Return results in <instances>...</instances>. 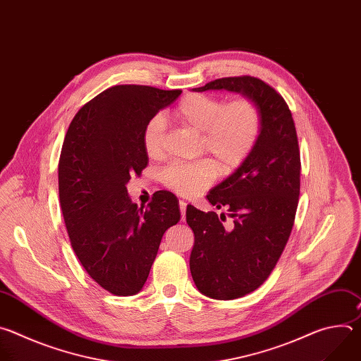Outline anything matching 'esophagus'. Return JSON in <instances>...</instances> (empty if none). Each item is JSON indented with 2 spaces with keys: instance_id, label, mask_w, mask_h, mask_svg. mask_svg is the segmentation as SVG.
I'll use <instances>...</instances> for the list:
<instances>
[{
  "instance_id": "obj_1",
  "label": "esophagus",
  "mask_w": 361,
  "mask_h": 361,
  "mask_svg": "<svg viewBox=\"0 0 361 361\" xmlns=\"http://www.w3.org/2000/svg\"><path fill=\"white\" fill-rule=\"evenodd\" d=\"M185 210H187V202L180 201V212H181V221H185Z\"/></svg>"
}]
</instances>
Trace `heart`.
I'll use <instances>...</instances> for the list:
<instances>
[{
    "instance_id": "heart-1",
    "label": "heart",
    "mask_w": 361,
    "mask_h": 361,
    "mask_svg": "<svg viewBox=\"0 0 361 361\" xmlns=\"http://www.w3.org/2000/svg\"><path fill=\"white\" fill-rule=\"evenodd\" d=\"M176 120L185 128L201 134L200 156L210 159L194 163H174L161 174V183L181 197H194L209 188L219 176V164L224 174L240 169L251 156L260 140L263 117L252 98L238 97L231 101L209 95L188 94L174 110ZM166 124L161 116H154L144 127L142 147L149 159L164 154Z\"/></svg>"
}]
</instances>
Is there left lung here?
<instances>
[{"mask_svg": "<svg viewBox=\"0 0 361 361\" xmlns=\"http://www.w3.org/2000/svg\"><path fill=\"white\" fill-rule=\"evenodd\" d=\"M197 91L228 90L252 98L263 128L251 156L207 200L226 216L187 207L194 233L190 255L192 280L204 295L233 300L259 288L274 270L291 234L300 195V148L284 98L263 80L240 75L210 81Z\"/></svg>", "mask_w": 361, "mask_h": 361, "instance_id": "8db88e82", "label": "left lung"}]
</instances>
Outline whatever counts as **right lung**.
I'll return each instance as SVG.
<instances>
[{
    "mask_svg": "<svg viewBox=\"0 0 361 361\" xmlns=\"http://www.w3.org/2000/svg\"><path fill=\"white\" fill-rule=\"evenodd\" d=\"M181 90L114 85L84 104L66 134L59 192L71 247L87 274L114 295L138 293L167 228L180 221L170 191L138 209L127 194L133 174L148 164L145 124Z\"/></svg>",
    "mask_w": 361,
    "mask_h": 361,
    "instance_id": "right-lung-1",
    "label": "right lung"
}]
</instances>
